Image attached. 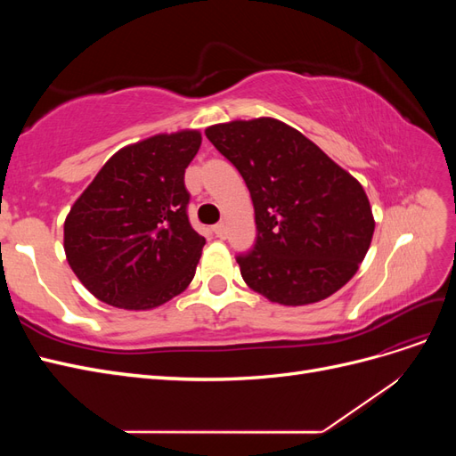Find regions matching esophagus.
<instances>
[{"instance_id":"1","label":"esophagus","mask_w":456,"mask_h":456,"mask_svg":"<svg viewBox=\"0 0 456 456\" xmlns=\"http://www.w3.org/2000/svg\"><path fill=\"white\" fill-rule=\"evenodd\" d=\"M213 232H215V236L216 238H220V240H226V224H216L215 228H213Z\"/></svg>"}]
</instances>
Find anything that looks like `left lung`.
<instances>
[{"label": "left lung", "instance_id": "obj_1", "mask_svg": "<svg viewBox=\"0 0 456 456\" xmlns=\"http://www.w3.org/2000/svg\"><path fill=\"white\" fill-rule=\"evenodd\" d=\"M205 134L251 191L258 236L238 256L243 281L283 306L320 302L346 285L375 232L360 181L280 119H233Z\"/></svg>", "mask_w": 456, "mask_h": 456}]
</instances>
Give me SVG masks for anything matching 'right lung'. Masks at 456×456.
Instances as JSON below:
<instances>
[{
	"mask_svg": "<svg viewBox=\"0 0 456 456\" xmlns=\"http://www.w3.org/2000/svg\"><path fill=\"white\" fill-rule=\"evenodd\" d=\"M198 129L118 150L64 220V253L87 291L121 310H151L194 280L205 238L190 226L184 171Z\"/></svg>",
	"mask_w": 456,
	"mask_h": 456,
	"instance_id": "1",
	"label": "right lung"
}]
</instances>
